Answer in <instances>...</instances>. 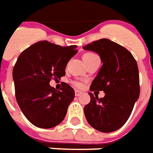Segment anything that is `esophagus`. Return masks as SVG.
Returning <instances> with one entry per match:
<instances>
[{"label":"esophagus","mask_w":153,"mask_h":153,"mask_svg":"<svg viewBox=\"0 0 153 153\" xmlns=\"http://www.w3.org/2000/svg\"><path fill=\"white\" fill-rule=\"evenodd\" d=\"M74 94H75V96H80V95L83 94V92L79 91V90H75V92H74Z\"/></svg>","instance_id":"obj_1"}]
</instances>
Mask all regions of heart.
Returning a JSON list of instances; mask_svg holds the SVG:
<instances>
[{"instance_id": "obj_1", "label": "heart", "mask_w": 153, "mask_h": 153, "mask_svg": "<svg viewBox=\"0 0 153 153\" xmlns=\"http://www.w3.org/2000/svg\"><path fill=\"white\" fill-rule=\"evenodd\" d=\"M95 56H97V55L93 54V53H87V54H84L83 55V59H84V63H85V62H87L88 60H89L90 59L94 58ZM75 84H76L77 87H82V84L81 83H76Z\"/></svg>"}]
</instances>
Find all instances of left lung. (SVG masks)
I'll return each mask as SVG.
<instances>
[{"instance_id":"obj_1","label":"left lung","mask_w":153,"mask_h":153,"mask_svg":"<svg viewBox=\"0 0 153 153\" xmlns=\"http://www.w3.org/2000/svg\"><path fill=\"white\" fill-rule=\"evenodd\" d=\"M83 49L100 56L102 65L92 82L90 90L105 94L101 99L88 94L91 100L84 107L85 117L99 132H114L124 125L139 98L137 62L127 49L108 39L96 40Z\"/></svg>"}]
</instances>
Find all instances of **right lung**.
Instances as JSON below:
<instances>
[{"label":"right lung","instance_id":"1","mask_svg":"<svg viewBox=\"0 0 153 153\" xmlns=\"http://www.w3.org/2000/svg\"><path fill=\"white\" fill-rule=\"evenodd\" d=\"M76 47L44 40L25 50L17 59L12 74L16 98L25 117L36 127L51 128L65 117L74 90L65 83L60 91L55 90L50 81L65 75L68 62L78 52Z\"/></svg>","mask_w":153,"mask_h":153}]
</instances>
